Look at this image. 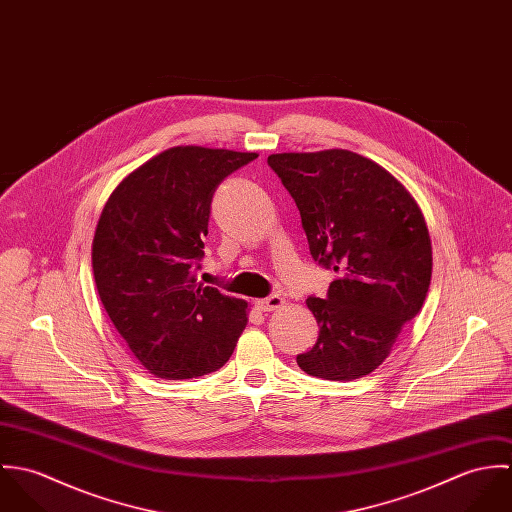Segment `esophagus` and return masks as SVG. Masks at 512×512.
I'll use <instances>...</instances> for the list:
<instances>
[{
    "label": "esophagus",
    "mask_w": 512,
    "mask_h": 512,
    "mask_svg": "<svg viewBox=\"0 0 512 512\" xmlns=\"http://www.w3.org/2000/svg\"><path fill=\"white\" fill-rule=\"evenodd\" d=\"M282 305H284V297H280V295H276V293L256 301V307H258L260 311H274V309H278V307H282Z\"/></svg>",
    "instance_id": "34e87169"
}]
</instances>
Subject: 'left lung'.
<instances>
[{"instance_id":"left-lung-1","label":"left lung","mask_w":512,"mask_h":512,"mask_svg":"<svg viewBox=\"0 0 512 512\" xmlns=\"http://www.w3.org/2000/svg\"><path fill=\"white\" fill-rule=\"evenodd\" d=\"M268 165L292 195L313 260L335 270L325 299L307 297L317 343L297 365L353 380L380 365L432 280V242L420 207L384 167L347 149L274 153Z\"/></svg>"}]
</instances>
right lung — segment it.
<instances>
[{"label": "right lung", "mask_w": 512, "mask_h": 512, "mask_svg": "<svg viewBox=\"0 0 512 512\" xmlns=\"http://www.w3.org/2000/svg\"><path fill=\"white\" fill-rule=\"evenodd\" d=\"M256 153L171 147L110 195L92 242L100 301L134 357L157 378L185 380L224 365L248 303L197 282L213 195Z\"/></svg>", "instance_id": "add662e5"}]
</instances>
